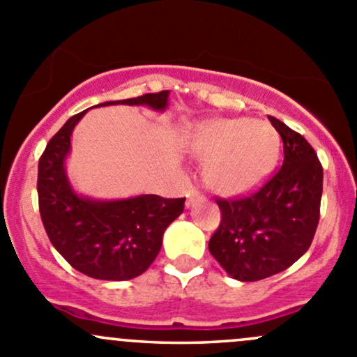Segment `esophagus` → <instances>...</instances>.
Wrapping results in <instances>:
<instances>
[{
  "label": "esophagus",
  "instance_id": "obj_1",
  "mask_svg": "<svg viewBox=\"0 0 357 357\" xmlns=\"http://www.w3.org/2000/svg\"><path fill=\"white\" fill-rule=\"evenodd\" d=\"M200 200H204V198H202V195L198 193L197 190H191L190 191V195H188V200H186V207H193L195 204H197V202H200Z\"/></svg>",
  "mask_w": 357,
  "mask_h": 357
}]
</instances>
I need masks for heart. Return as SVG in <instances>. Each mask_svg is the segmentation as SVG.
Segmentation results:
<instances>
[{
  "label": "heart",
  "instance_id": "obj_1",
  "mask_svg": "<svg viewBox=\"0 0 357 357\" xmlns=\"http://www.w3.org/2000/svg\"><path fill=\"white\" fill-rule=\"evenodd\" d=\"M190 150L205 162L208 188L220 195H241L270 174L279 152V135L264 119L219 118L193 130Z\"/></svg>",
  "mask_w": 357,
  "mask_h": 357
}]
</instances>
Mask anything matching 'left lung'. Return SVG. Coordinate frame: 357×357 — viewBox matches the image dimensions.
<instances>
[{"label":"left lung","instance_id":"1","mask_svg":"<svg viewBox=\"0 0 357 357\" xmlns=\"http://www.w3.org/2000/svg\"><path fill=\"white\" fill-rule=\"evenodd\" d=\"M284 144V164L257 193L217 200L222 219L208 250L229 275L255 282L291 267L313 241L324 167L305 137L268 116Z\"/></svg>","mask_w":357,"mask_h":357}]
</instances>
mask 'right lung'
Instances as JSON below:
<instances>
[{
  "label": "right lung",
  "mask_w": 357,
  "mask_h": 357,
  "mask_svg": "<svg viewBox=\"0 0 357 357\" xmlns=\"http://www.w3.org/2000/svg\"><path fill=\"white\" fill-rule=\"evenodd\" d=\"M167 97L169 90H162L99 106L126 104L166 111ZM87 111L71 116L40 155L37 171L40 219L52 246L75 270L92 279L130 280L142 275L155 260L164 231L183 213L185 198L138 195L96 200L78 195L66 176L65 162L73 128Z\"/></svg>",
  "instance_id": "right-lung-1"
}]
</instances>
